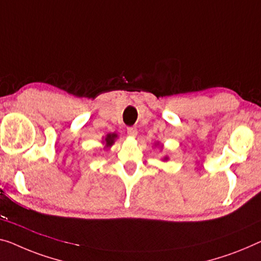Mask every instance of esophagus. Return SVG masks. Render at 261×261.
<instances>
[{
    "mask_svg": "<svg viewBox=\"0 0 261 261\" xmlns=\"http://www.w3.org/2000/svg\"><path fill=\"white\" fill-rule=\"evenodd\" d=\"M137 129H136L135 126H130V127H127V135L130 136V137H136V136H137Z\"/></svg>",
    "mask_w": 261,
    "mask_h": 261,
    "instance_id": "obj_1",
    "label": "esophagus"
}]
</instances>
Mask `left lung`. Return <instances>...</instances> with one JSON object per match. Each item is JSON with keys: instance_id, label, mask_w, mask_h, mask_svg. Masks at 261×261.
<instances>
[{"instance_id": "8db88e82", "label": "left lung", "mask_w": 261, "mask_h": 261, "mask_svg": "<svg viewBox=\"0 0 261 261\" xmlns=\"http://www.w3.org/2000/svg\"><path fill=\"white\" fill-rule=\"evenodd\" d=\"M169 159V157H164V161H168Z\"/></svg>"}]
</instances>
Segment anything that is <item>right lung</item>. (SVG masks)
Wrapping results in <instances>:
<instances>
[{
	"instance_id": "1",
	"label": "right lung",
	"mask_w": 261,
	"mask_h": 261,
	"mask_svg": "<svg viewBox=\"0 0 261 261\" xmlns=\"http://www.w3.org/2000/svg\"><path fill=\"white\" fill-rule=\"evenodd\" d=\"M116 138H117V135H116V134H109V135H107L106 138H104V141H103V143L106 144V147H110L112 144L115 143Z\"/></svg>"
}]
</instances>
